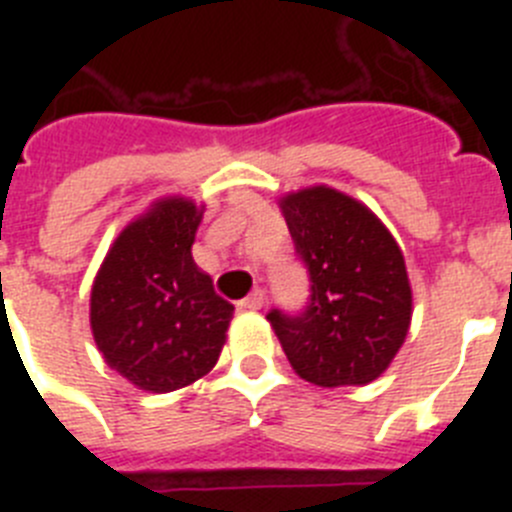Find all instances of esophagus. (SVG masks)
<instances>
[{"label": "esophagus", "mask_w": 512, "mask_h": 512, "mask_svg": "<svg viewBox=\"0 0 512 512\" xmlns=\"http://www.w3.org/2000/svg\"><path fill=\"white\" fill-rule=\"evenodd\" d=\"M238 307H241V310H261V307H264V289H253L246 300L238 302Z\"/></svg>", "instance_id": "esophagus-1"}]
</instances>
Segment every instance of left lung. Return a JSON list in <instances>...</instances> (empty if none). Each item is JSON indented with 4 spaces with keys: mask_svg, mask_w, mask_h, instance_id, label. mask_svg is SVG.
Here are the masks:
<instances>
[{
    "mask_svg": "<svg viewBox=\"0 0 512 512\" xmlns=\"http://www.w3.org/2000/svg\"><path fill=\"white\" fill-rule=\"evenodd\" d=\"M312 297L300 318L271 310L289 364L318 387H364L408 338L413 287L395 235L364 202L315 184L279 197Z\"/></svg>",
    "mask_w": 512,
    "mask_h": 512,
    "instance_id": "8db88e82",
    "label": "left lung"
}]
</instances>
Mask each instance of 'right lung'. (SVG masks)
<instances>
[{
  "label": "right lung",
  "instance_id": "obj_1",
  "mask_svg": "<svg viewBox=\"0 0 512 512\" xmlns=\"http://www.w3.org/2000/svg\"><path fill=\"white\" fill-rule=\"evenodd\" d=\"M205 215L182 194L153 202L120 230L99 266L89 325L104 364L143 392L182 390L212 372L233 310L194 264Z\"/></svg>",
  "mask_w": 512,
  "mask_h": 512
}]
</instances>
